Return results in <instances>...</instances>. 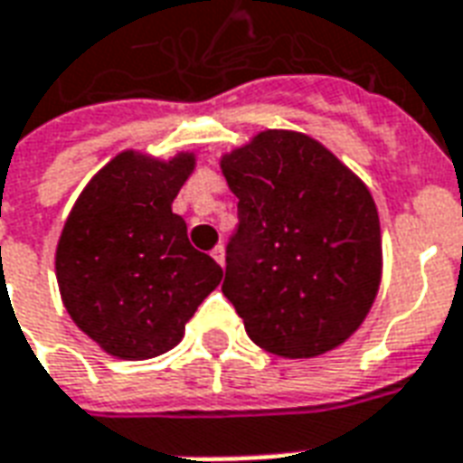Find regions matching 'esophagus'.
Instances as JSON below:
<instances>
[{
    "label": "esophagus",
    "mask_w": 463,
    "mask_h": 463,
    "mask_svg": "<svg viewBox=\"0 0 463 463\" xmlns=\"http://www.w3.org/2000/svg\"><path fill=\"white\" fill-rule=\"evenodd\" d=\"M211 258L215 260V262H218V265H225V248H222V245H215L213 248V252H211Z\"/></svg>",
    "instance_id": "34e87169"
}]
</instances>
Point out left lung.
Returning <instances> with one entry per match:
<instances>
[{"label":"left lung","mask_w":463,"mask_h":463,"mask_svg":"<svg viewBox=\"0 0 463 463\" xmlns=\"http://www.w3.org/2000/svg\"><path fill=\"white\" fill-rule=\"evenodd\" d=\"M238 196L222 294L248 336L282 358H317L351 338L383 275L371 191L309 135L265 129L221 156Z\"/></svg>","instance_id":"8db88e82"}]
</instances>
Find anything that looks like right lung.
I'll return each instance as SVG.
<instances>
[{"mask_svg":"<svg viewBox=\"0 0 463 463\" xmlns=\"http://www.w3.org/2000/svg\"><path fill=\"white\" fill-rule=\"evenodd\" d=\"M196 166L181 152L162 162L127 149L105 164L68 213L56 279L75 326L122 361H146L184 338L186 321L221 284L171 211Z\"/></svg>","mask_w":463,"mask_h":463,"instance_id":"right-lung-1","label":"right lung"}]
</instances>
